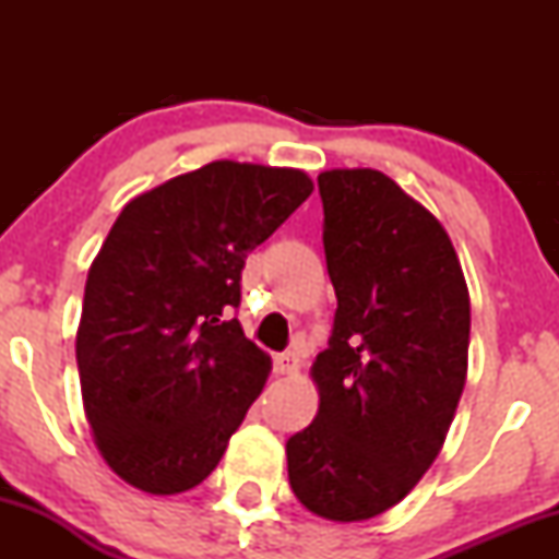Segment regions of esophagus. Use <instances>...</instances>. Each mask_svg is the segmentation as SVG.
Here are the masks:
<instances>
[{
    "label": "esophagus",
    "instance_id": "34e87169",
    "mask_svg": "<svg viewBox=\"0 0 559 559\" xmlns=\"http://www.w3.org/2000/svg\"><path fill=\"white\" fill-rule=\"evenodd\" d=\"M275 365V373L278 376H294L299 370V357L294 352H286V355H278L273 360Z\"/></svg>",
    "mask_w": 559,
    "mask_h": 559
}]
</instances>
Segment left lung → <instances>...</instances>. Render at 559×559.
<instances>
[{"label": "left lung", "mask_w": 559, "mask_h": 559, "mask_svg": "<svg viewBox=\"0 0 559 559\" xmlns=\"http://www.w3.org/2000/svg\"><path fill=\"white\" fill-rule=\"evenodd\" d=\"M336 316L312 362L316 420L286 441L288 484L325 521L402 502L465 389L471 297L444 226L373 168L318 176Z\"/></svg>", "instance_id": "obj_1"}]
</instances>
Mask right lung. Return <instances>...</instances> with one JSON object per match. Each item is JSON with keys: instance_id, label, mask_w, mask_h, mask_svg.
I'll list each match as a JSON object with an SVG mask.
<instances>
[{"instance_id": "right-lung-1", "label": "right lung", "mask_w": 559, "mask_h": 559, "mask_svg": "<svg viewBox=\"0 0 559 559\" xmlns=\"http://www.w3.org/2000/svg\"><path fill=\"white\" fill-rule=\"evenodd\" d=\"M312 194L307 173L217 159L126 204L88 267L75 360L94 444L126 484H202L271 357L230 312L243 260Z\"/></svg>"}]
</instances>
